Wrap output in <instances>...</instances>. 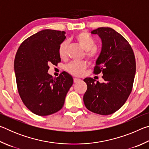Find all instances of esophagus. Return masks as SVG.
<instances>
[{
	"label": "esophagus",
	"instance_id": "34e87169",
	"mask_svg": "<svg viewBox=\"0 0 149 149\" xmlns=\"http://www.w3.org/2000/svg\"><path fill=\"white\" fill-rule=\"evenodd\" d=\"M81 80L80 79H78V78H74V83H77V82H79V81H81Z\"/></svg>",
	"mask_w": 149,
	"mask_h": 149
}]
</instances>
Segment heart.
Here are the masks:
<instances>
[{"label":"heart","mask_w":149,"mask_h":149,"mask_svg":"<svg viewBox=\"0 0 149 149\" xmlns=\"http://www.w3.org/2000/svg\"><path fill=\"white\" fill-rule=\"evenodd\" d=\"M75 40L83 49L85 50V56L90 61L95 62L100 54V50L96 47V40L85 31H82L75 36ZM68 42L64 41L58 47V55L61 59H65L67 56ZM87 67L86 61L72 62L65 65V69L70 74L75 76H81L84 74Z\"/></svg>","instance_id":"1"}]
</instances>
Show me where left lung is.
Listing matches in <instances>:
<instances>
[{
	"label": "left lung",
	"mask_w": 149,
	"mask_h": 149,
	"mask_svg": "<svg viewBox=\"0 0 149 149\" xmlns=\"http://www.w3.org/2000/svg\"><path fill=\"white\" fill-rule=\"evenodd\" d=\"M102 40V50L93 73H102L103 83L93 78L84 80L87 89L84 96L88 110L100 115L112 114L122 107L132 91L135 75L134 52L128 41L110 27L91 31Z\"/></svg>",
	"instance_id": "obj_1"
}]
</instances>
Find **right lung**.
I'll return each mask as SVG.
<instances>
[{
	"label": "right lung",
	"mask_w": 149,
	"mask_h": 149,
	"mask_svg": "<svg viewBox=\"0 0 149 149\" xmlns=\"http://www.w3.org/2000/svg\"><path fill=\"white\" fill-rule=\"evenodd\" d=\"M65 31L45 29L20 45L14 60L17 91L25 106L35 114L48 116L62 109L73 78L63 72L56 78L48 74L49 64L61 59L58 47Z\"/></svg>",
	"instance_id": "add662e5"
}]
</instances>
